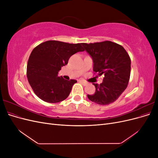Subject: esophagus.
Wrapping results in <instances>:
<instances>
[{"instance_id": "obj_1", "label": "esophagus", "mask_w": 158, "mask_h": 158, "mask_svg": "<svg viewBox=\"0 0 158 158\" xmlns=\"http://www.w3.org/2000/svg\"><path fill=\"white\" fill-rule=\"evenodd\" d=\"M80 82L82 83V84L84 85H86L88 84V83H87L86 82H85L84 80H80Z\"/></svg>"}]
</instances>
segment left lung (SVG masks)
Returning <instances> with one entry per match:
<instances>
[{
  "label": "left lung",
  "instance_id": "1",
  "mask_svg": "<svg viewBox=\"0 0 158 158\" xmlns=\"http://www.w3.org/2000/svg\"><path fill=\"white\" fill-rule=\"evenodd\" d=\"M82 45L92 57L93 70L99 76L104 75L102 83L93 84L95 92L88 95V99L103 106L116 101L130 79L131 60L127 52L121 45L110 41Z\"/></svg>",
  "mask_w": 158,
  "mask_h": 158
}]
</instances>
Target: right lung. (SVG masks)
Instances as JSON below:
<instances>
[{"mask_svg": "<svg viewBox=\"0 0 158 158\" xmlns=\"http://www.w3.org/2000/svg\"><path fill=\"white\" fill-rule=\"evenodd\" d=\"M82 44H72L47 41L35 47L27 64V78L37 96L48 103H58L68 98L76 80L58 76L61 67L70 57L84 51Z\"/></svg>", "mask_w": 158, "mask_h": 158, "instance_id": "1", "label": "right lung"}]
</instances>
